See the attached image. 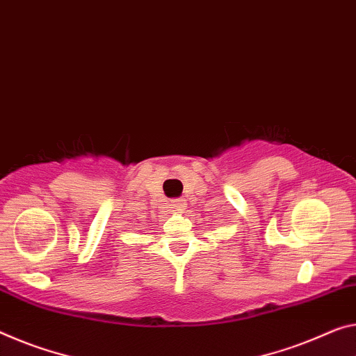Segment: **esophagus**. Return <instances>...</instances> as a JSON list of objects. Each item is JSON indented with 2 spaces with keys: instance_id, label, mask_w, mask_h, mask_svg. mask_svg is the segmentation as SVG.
Here are the masks:
<instances>
[{
  "instance_id": "obj_1",
  "label": "esophagus",
  "mask_w": 356,
  "mask_h": 356,
  "mask_svg": "<svg viewBox=\"0 0 356 356\" xmlns=\"http://www.w3.org/2000/svg\"><path fill=\"white\" fill-rule=\"evenodd\" d=\"M172 205L175 210H183L186 207V202L183 199H175V200H172Z\"/></svg>"
}]
</instances>
